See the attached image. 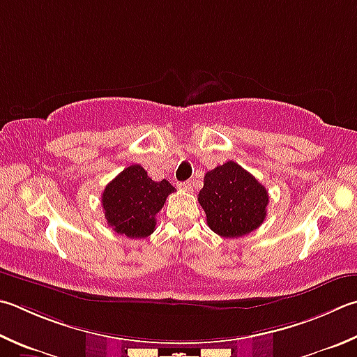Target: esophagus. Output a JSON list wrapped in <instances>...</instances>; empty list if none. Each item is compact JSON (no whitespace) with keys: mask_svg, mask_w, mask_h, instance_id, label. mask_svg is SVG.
I'll list each match as a JSON object with an SVG mask.
<instances>
[{"mask_svg":"<svg viewBox=\"0 0 357 357\" xmlns=\"http://www.w3.org/2000/svg\"><path fill=\"white\" fill-rule=\"evenodd\" d=\"M178 187L183 190H192V183L190 181H184V183H179Z\"/></svg>","mask_w":357,"mask_h":357,"instance_id":"1","label":"esophagus"}]
</instances>
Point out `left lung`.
I'll use <instances>...</instances> for the list:
<instances>
[{
	"mask_svg": "<svg viewBox=\"0 0 357 357\" xmlns=\"http://www.w3.org/2000/svg\"><path fill=\"white\" fill-rule=\"evenodd\" d=\"M198 201L209 228L226 238L250 234L267 217L268 192L234 160L207 172Z\"/></svg>",
	"mask_w": 357,
	"mask_h": 357,
	"instance_id": "8db88e82",
	"label": "left lung"
}]
</instances>
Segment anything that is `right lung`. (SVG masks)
I'll use <instances>...</instances> for the list:
<instances>
[{
	"mask_svg": "<svg viewBox=\"0 0 357 357\" xmlns=\"http://www.w3.org/2000/svg\"><path fill=\"white\" fill-rule=\"evenodd\" d=\"M173 192L174 187L167 179L158 183L139 164L128 167L101 195L107 225L129 238L148 237L156 228V213Z\"/></svg>",
	"mask_w": 357,
	"mask_h": 357,
	"instance_id": "right-lung-1",
	"label": "right lung"
}]
</instances>
